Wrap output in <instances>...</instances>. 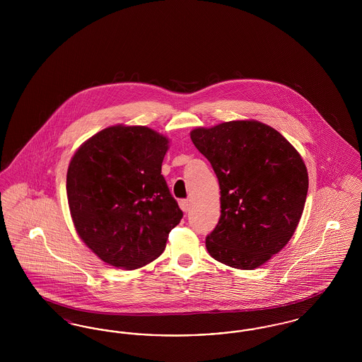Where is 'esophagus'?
Returning a JSON list of instances; mask_svg holds the SVG:
<instances>
[{"label": "esophagus", "instance_id": "1", "mask_svg": "<svg viewBox=\"0 0 362 362\" xmlns=\"http://www.w3.org/2000/svg\"><path fill=\"white\" fill-rule=\"evenodd\" d=\"M179 206L183 210V211H189V199H180L179 201Z\"/></svg>", "mask_w": 362, "mask_h": 362}]
</instances>
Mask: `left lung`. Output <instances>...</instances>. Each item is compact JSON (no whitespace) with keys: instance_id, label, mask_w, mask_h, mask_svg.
I'll return each instance as SVG.
<instances>
[{"instance_id":"obj_1","label":"left lung","mask_w":362,"mask_h":362,"mask_svg":"<svg viewBox=\"0 0 362 362\" xmlns=\"http://www.w3.org/2000/svg\"><path fill=\"white\" fill-rule=\"evenodd\" d=\"M191 139L221 189V217L206 236L209 254L235 269H257L288 244L301 218L308 192L301 156L257 121L199 127Z\"/></svg>"}]
</instances>
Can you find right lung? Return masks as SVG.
Returning <instances> with one entry per match:
<instances>
[{
    "label": "right lung",
    "instance_id": "right-lung-1",
    "mask_svg": "<svg viewBox=\"0 0 362 362\" xmlns=\"http://www.w3.org/2000/svg\"><path fill=\"white\" fill-rule=\"evenodd\" d=\"M168 139L144 126L89 138L66 175L77 233L105 263L134 270L158 258L183 211L161 175Z\"/></svg>",
    "mask_w": 362,
    "mask_h": 362
}]
</instances>
